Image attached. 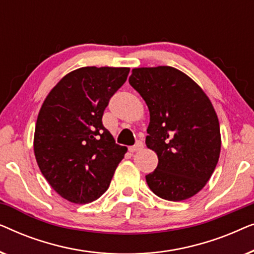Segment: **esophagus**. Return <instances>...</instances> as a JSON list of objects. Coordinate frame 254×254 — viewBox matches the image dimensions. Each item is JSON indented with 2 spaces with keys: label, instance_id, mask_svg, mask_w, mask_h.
Returning a JSON list of instances; mask_svg holds the SVG:
<instances>
[{
  "label": "esophagus",
  "instance_id": "34e87169",
  "mask_svg": "<svg viewBox=\"0 0 254 254\" xmlns=\"http://www.w3.org/2000/svg\"><path fill=\"white\" fill-rule=\"evenodd\" d=\"M142 148H143V143H142V141H137L136 143H135L134 145H131V147H129L128 149H129L130 152H135V151L141 150Z\"/></svg>",
  "mask_w": 254,
  "mask_h": 254
}]
</instances>
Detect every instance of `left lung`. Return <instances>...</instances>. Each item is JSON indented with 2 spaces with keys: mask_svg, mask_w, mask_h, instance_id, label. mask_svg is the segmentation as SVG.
Returning <instances> with one entry per match:
<instances>
[{
  "mask_svg": "<svg viewBox=\"0 0 254 254\" xmlns=\"http://www.w3.org/2000/svg\"><path fill=\"white\" fill-rule=\"evenodd\" d=\"M129 84L150 113L145 144L158 165L145 180L156 195L169 201L190 199L203 189L221 152L217 114L203 90L169 65L134 68Z\"/></svg>",
  "mask_w": 254,
  "mask_h": 254,
  "instance_id": "obj_1",
  "label": "left lung"
}]
</instances>
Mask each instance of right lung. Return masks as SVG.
I'll list each match as a JSON object with an SVG mask.
<instances>
[{
  "label": "right lung",
  "mask_w": 254,
  "mask_h": 254,
  "mask_svg": "<svg viewBox=\"0 0 254 254\" xmlns=\"http://www.w3.org/2000/svg\"><path fill=\"white\" fill-rule=\"evenodd\" d=\"M128 74L125 67L78 68L62 77L41 105L34 156L52 189L72 203L103 195L127 152L103 126L102 118Z\"/></svg>",
  "instance_id": "obj_1"
}]
</instances>
